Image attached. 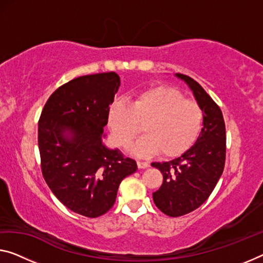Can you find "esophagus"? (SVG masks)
<instances>
[{
    "label": "esophagus",
    "instance_id": "1",
    "mask_svg": "<svg viewBox=\"0 0 263 263\" xmlns=\"http://www.w3.org/2000/svg\"><path fill=\"white\" fill-rule=\"evenodd\" d=\"M137 167H139V169H145L149 167V163L143 162V161H137Z\"/></svg>",
    "mask_w": 263,
    "mask_h": 263
}]
</instances>
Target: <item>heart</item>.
Wrapping results in <instances>:
<instances>
[{
	"instance_id": "b5f03b06",
	"label": "heart",
	"mask_w": 263,
	"mask_h": 263,
	"mask_svg": "<svg viewBox=\"0 0 263 263\" xmlns=\"http://www.w3.org/2000/svg\"><path fill=\"white\" fill-rule=\"evenodd\" d=\"M202 121L203 114L199 104L167 86L137 91L130 104L115 101L108 112L112 141L119 147H128L145 124V135L132 147L133 154L139 157L157 153L163 157L181 155L195 142Z\"/></svg>"
}]
</instances>
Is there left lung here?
<instances>
[{"label": "left lung", "mask_w": 263, "mask_h": 263, "mask_svg": "<svg viewBox=\"0 0 263 263\" xmlns=\"http://www.w3.org/2000/svg\"><path fill=\"white\" fill-rule=\"evenodd\" d=\"M191 88L203 114V128L187 152L168 162H153L163 175L153 193L157 208L177 217L195 211L208 199L220 180L226 162V126L220 107L195 80L175 74Z\"/></svg>", "instance_id": "8db88e82"}]
</instances>
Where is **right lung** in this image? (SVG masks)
<instances>
[{"mask_svg":"<svg viewBox=\"0 0 263 263\" xmlns=\"http://www.w3.org/2000/svg\"><path fill=\"white\" fill-rule=\"evenodd\" d=\"M120 84L114 71L76 78L52 92L39 120L44 180L60 202L87 217L106 214L121 181L137 171L134 160L102 142Z\"/></svg>","mask_w":263,"mask_h":263,"instance_id":"1","label":"right lung"}]
</instances>
